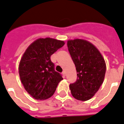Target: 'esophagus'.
<instances>
[{
	"instance_id": "34e87169",
	"label": "esophagus",
	"mask_w": 124,
	"mask_h": 124,
	"mask_svg": "<svg viewBox=\"0 0 124 124\" xmlns=\"http://www.w3.org/2000/svg\"><path fill=\"white\" fill-rule=\"evenodd\" d=\"M62 74H63L64 76H65V74H66V72H65V71H64L63 72H62Z\"/></svg>"
}]
</instances>
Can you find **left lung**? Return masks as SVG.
I'll list each match as a JSON object with an SVG mask.
<instances>
[{
	"label": "left lung",
	"instance_id": "obj_1",
	"mask_svg": "<svg viewBox=\"0 0 124 124\" xmlns=\"http://www.w3.org/2000/svg\"><path fill=\"white\" fill-rule=\"evenodd\" d=\"M67 47L78 76L76 82L69 85L71 94L78 100L88 101L103 83L106 69L104 59L93 44L84 39L69 40Z\"/></svg>",
	"mask_w": 124,
	"mask_h": 124
}]
</instances>
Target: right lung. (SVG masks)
<instances>
[{
	"instance_id": "obj_1",
	"label": "right lung",
	"mask_w": 124,
	"mask_h": 124,
	"mask_svg": "<svg viewBox=\"0 0 124 124\" xmlns=\"http://www.w3.org/2000/svg\"><path fill=\"white\" fill-rule=\"evenodd\" d=\"M65 43L53 38H39L29 45L19 64V75L26 91L37 100L50 98L63 79L54 69L50 57Z\"/></svg>"
}]
</instances>
